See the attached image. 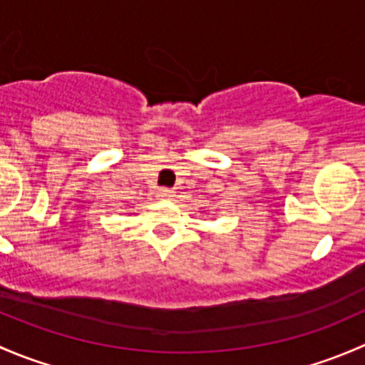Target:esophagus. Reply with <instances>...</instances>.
I'll return each instance as SVG.
<instances>
[{"instance_id":"34e87169","label":"esophagus","mask_w":365,"mask_h":365,"mask_svg":"<svg viewBox=\"0 0 365 365\" xmlns=\"http://www.w3.org/2000/svg\"><path fill=\"white\" fill-rule=\"evenodd\" d=\"M157 196H159V197H171V190H169V189H159V190H157Z\"/></svg>"}]
</instances>
